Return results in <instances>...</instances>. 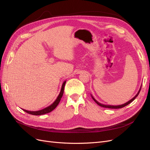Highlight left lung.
I'll return each mask as SVG.
<instances>
[{"instance_id": "obj_1", "label": "left lung", "mask_w": 150, "mask_h": 150, "mask_svg": "<svg viewBox=\"0 0 150 150\" xmlns=\"http://www.w3.org/2000/svg\"><path fill=\"white\" fill-rule=\"evenodd\" d=\"M142 86H141V87H140V88H139V91H138V93L135 95L134 98H133L132 99H130V100H129V101H128V102L125 103V104H121V105L112 106V105H106V104H101V103H100L99 102H98V101L96 100V99H95V98L92 96V94H91V97H92V98H93V100H94L95 102H96V104H98L99 106H100L103 107V108H111V109H119V108H123V107H125V106H127V105H128V104H129V103H131L133 101H134V99H136V98H137V97L138 96V94H139V92H140V91H141V89H142Z\"/></svg>"}]
</instances>
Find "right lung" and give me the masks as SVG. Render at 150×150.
<instances>
[{
    "instance_id": "right-lung-1",
    "label": "right lung",
    "mask_w": 150,
    "mask_h": 150,
    "mask_svg": "<svg viewBox=\"0 0 150 150\" xmlns=\"http://www.w3.org/2000/svg\"><path fill=\"white\" fill-rule=\"evenodd\" d=\"M66 83V81H64V83H62V87H61V91H60L59 94L58 95V96L56 98V100L54 101V103L52 104H51L50 106L42 109V110H39V111H31L25 110H24V109H22V110H23V111H24L25 112L29 113V114L33 115H37V116L38 115H44V114H46V113L51 112L52 110H54V109H55L57 107V106L58 105V104L59 103V102L61 101V98L62 96L63 93H64V86H65Z\"/></svg>"
}]
</instances>
